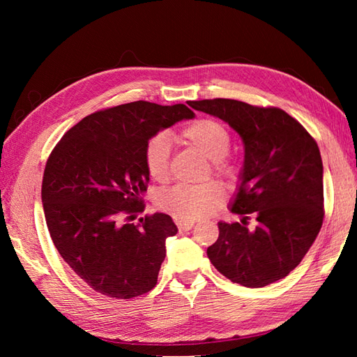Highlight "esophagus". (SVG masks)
<instances>
[{"instance_id":"esophagus-1","label":"esophagus","mask_w":357,"mask_h":357,"mask_svg":"<svg viewBox=\"0 0 357 357\" xmlns=\"http://www.w3.org/2000/svg\"><path fill=\"white\" fill-rule=\"evenodd\" d=\"M176 225H178L179 231H187V230L192 229V227L195 225V222L193 221H178Z\"/></svg>"}]
</instances>
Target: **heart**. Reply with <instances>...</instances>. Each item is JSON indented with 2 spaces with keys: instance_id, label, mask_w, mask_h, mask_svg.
Segmentation results:
<instances>
[{
  "instance_id": "b5f03b06",
  "label": "heart",
  "mask_w": 357,
  "mask_h": 357,
  "mask_svg": "<svg viewBox=\"0 0 357 357\" xmlns=\"http://www.w3.org/2000/svg\"><path fill=\"white\" fill-rule=\"evenodd\" d=\"M181 139L213 161L218 174L227 179L236 178V167L225 159L231 146L230 133L219 121L196 119L181 132ZM170 150L172 144L167 133L153 135L144 147L146 169L156 183H165L170 176ZM224 201V187L215 181L202 185H174L156 196V206L176 221H196L208 216Z\"/></svg>"
}]
</instances>
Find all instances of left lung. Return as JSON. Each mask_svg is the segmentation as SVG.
I'll list each match as a JSON object with an SVG mask.
<instances>
[{"label": "left lung", "mask_w": 357, "mask_h": 357, "mask_svg": "<svg viewBox=\"0 0 357 357\" xmlns=\"http://www.w3.org/2000/svg\"><path fill=\"white\" fill-rule=\"evenodd\" d=\"M192 107L229 124L244 142V164L229 208L241 222H219L207 248L231 282L261 288L285 278L313 245L324 221L319 147L298 121L276 107L236 100L192 101ZM257 219L255 229L249 216Z\"/></svg>", "instance_id": "1"}]
</instances>
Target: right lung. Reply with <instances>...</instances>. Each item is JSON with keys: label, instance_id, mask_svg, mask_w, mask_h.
Listing matches in <instances>:
<instances>
[{"label": "right lung", "instance_id": "obj_1", "mask_svg": "<svg viewBox=\"0 0 357 357\" xmlns=\"http://www.w3.org/2000/svg\"><path fill=\"white\" fill-rule=\"evenodd\" d=\"M184 104L135 101L82 118L45 164L41 199L58 253L95 291L130 299L150 291L178 233L172 218L144 210L149 172L144 147L178 121L193 119Z\"/></svg>", "mask_w": 357, "mask_h": 357}]
</instances>
